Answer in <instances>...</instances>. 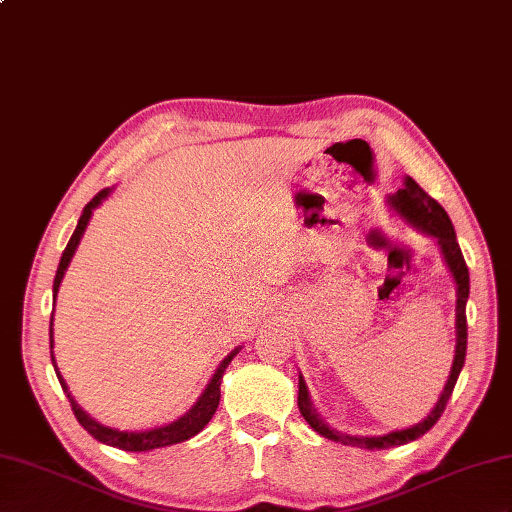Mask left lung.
Instances as JSON below:
<instances>
[{"label": "left lung", "instance_id": "8db88e82", "mask_svg": "<svg viewBox=\"0 0 512 512\" xmlns=\"http://www.w3.org/2000/svg\"><path fill=\"white\" fill-rule=\"evenodd\" d=\"M386 206H389L393 213L400 217L404 223H408L410 228H415L417 232L430 236V239L436 241L441 249L443 263L450 271V276L456 284V350H454V360H452V369L450 376H447V382L443 386V391L439 395V400L432 406L426 419H421L419 423H413V426L402 428V430H391L386 434H373V436H363V434H350L343 430L332 428L330 423L323 419L317 408L310 400L308 386L302 373H299V391H297V406L299 413L308 421V426L313 428L317 434H321L323 439L341 443V445H352L360 447V450H389V447H400L410 441H417L419 436L426 434L436 421L441 419L443 410L447 406V400L452 397V391L456 386V380L463 371L465 365V354H467V299H469V269L465 265L463 252H460L458 241H456V232L450 217L443 210V206L421 189V186L406 176L404 186L393 195H386Z\"/></svg>", "mask_w": 512, "mask_h": 512}]
</instances>
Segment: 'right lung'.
<instances>
[{
  "label": "right lung",
  "mask_w": 512,
  "mask_h": 512,
  "mask_svg": "<svg viewBox=\"0 0 512 512\" xmlns=\"http://www.w3.org/2000/svg\"><path fill=\"white\" fill-rule=\"evenodd\" d=\"M112 191H115V186H112V189L99 191L91 199V202L84 206L82 215L78 219V226H76V230H73L71 239H69V243L65 247V252H62V256H60L58 271H56V278H54V289H52L54 306H56L60 282H62V278H65V271L71 265V258H73V254H76V249H78V245L82 241L86 228H89V221L93 217V210L102 206L106 199L110 197ZM241 347L243 345L234 347V350L221 360V363L215 369V373H213V378L208 380L206 389L202 391V395L197 397L195 404L189 410H186L184 415H180L178 419H173L169 423H162V426L149 428V430H119V428H110V426H104V423H99L97 419H93L89 413H86V410L76 400H73V395L69 391L65 378L60 376L58 365H56V356H54V310H52V319H49V350H52L49 354H52V365H54V371H56L62 391H65V395L69 397V404H71L73 415H76V419L80 421V426L86 432H89L93 439H97L99 443H106L110 447H119V450H126V452H152V450H158V447H167V445H176V443H182V441H189L191 436H195L197 432H202L206 428V423L213 419L215 410L219 406L223 373H226L228 365L232 363V358L239 354Z\"/></svg>",
  "instance_id": "add662e5"
}]
</instances>
